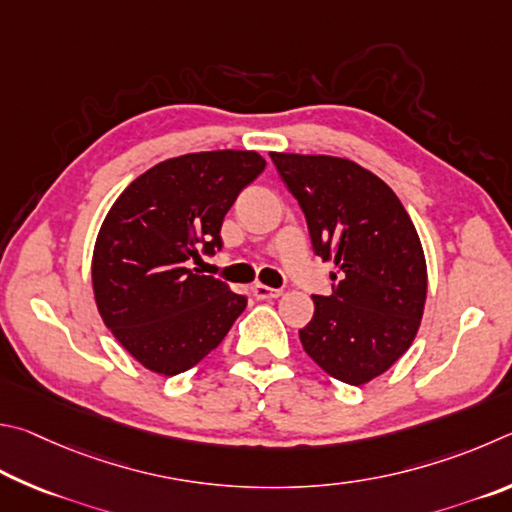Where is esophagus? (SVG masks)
<instances>
[{"instance_id": "esophagus-1", "label": "esophagus", "mask_w": 512, "mask_h": 512, "mask_svg": "<svg viewBox=\"0 0 512 512\" xmlns=\"http://www.w3.org/2000/svg\"><path fill=\"white\" fill-rule=\"evenodd\" d=\"M251 292H254L256 299L261 301H270V299H279L283 290H276V288H267V285L263 283H254V288H251Z\"/></svg>"}]
</instances>
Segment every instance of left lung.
<instances>
[{
  "label": "left lung",
  "instance_id": "1",
  "mask_svg": "<svg viewBox=\"0 0 512 512\" xmlns=\"http://www.w3.org/2000/svg\"><path fill=\"white\" fill-rule=\"evenodd\" d=\"M306 213L315 254L333 261V294L312 297L303 351L335 380L371 382L416 339L427 299L423 245L398 195L371 170L330 155L270 152Z\"/></svg>",
  "mask_w": 512,
  "mask_h": 512
}]
</instances>
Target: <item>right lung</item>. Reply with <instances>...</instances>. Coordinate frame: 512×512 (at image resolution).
Segmentation results:
<instances>
[{"instance_id": "1", "label": "right lung", "mask_w": 512, "mask_h": 512, "mask_svg": "<svg viewBox=\"0 0 512 512\" xmlns=\"http://www.w3.org/2000/svg\"><path fill=\"white\" fill-rule=\"evenodd\" d=\"M263 170L254 150L191 152L146 170L107 211L92 258L96 308L148 371H188L247 308L227 283L188 265L222 249L224 215Z\"/></svg>"}]
</instances>
